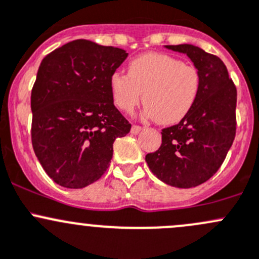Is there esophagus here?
<instances>
[{
    "mask_svg": "<svg viewBox=\"0 0 259 259\" xmlns=\"http://www.w3.org/2000/svg\"><path fill=\"white\" fill-rule=\"evenodd\" d=\"M142 130H143V126H140V125H133L130 132H132V134H139Z\"/></svg>",
    "mask_w": 259,
    "mask_h": 259,
    "instance_id": "esophagus-1",
    "label": "esophagus"
}]
</instances>
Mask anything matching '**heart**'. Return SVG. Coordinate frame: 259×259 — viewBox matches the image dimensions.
Returning a JSON list of instances; mask_svg holds the SVG:
<instances>
[{
  "label": "heart",
  "mask_w": 259,
  "mask_h": 259,
  "mask_svg": "<svg viewBox=\"0 0 259 259\" xmlns=\"http://www.w3.org/2000/svg\"><path fill=\"white\" fill-rule=\"evenodd\" d=\"M200 75L192 65L165 54H145L129 62L127 74L114 72L110 90L115 105L130 113L143 93L145 114L160 125L176 124L185 116L199 93Z\"/></svg>",
  "instance_id": "heart-1"
}]
</instances>
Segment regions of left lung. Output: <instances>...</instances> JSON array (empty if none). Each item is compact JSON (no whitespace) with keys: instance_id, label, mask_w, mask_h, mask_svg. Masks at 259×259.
<instances>
[{"instance_id":"1","label":"left lung","mask_w":259,"mask_h":259,"mask_svg":"<svg viewBox=\"0 0 259 259\" xmlns=\"http://www.w3.org/2000/svg\"><path fill=\"white\" fill-rule=\"evenodd\" d=\"M183 52L200 75L194 105L179 124L161 130V145L145 160L151 173L165 184L193 188L217 173L236 138L237 89L226 65L198 46L168 45Z\"/></svg>"}]
</instances>
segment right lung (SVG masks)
I'll use <instances>...</instances> for the list:
<instances>
[{
    "mask_svg": "<svg viewBox=\"0 0 259 259\" xmlns=\"http://www.w3.org/2000/svg\"><path fill=\"white\" fill-rule=\"evenodd\" d=\"M127 52L75 40L44 57L31 91V140L48 176L79 189L104 176L132 124L115 108L110 77Z\"/></svg>",
    "mask_w": 259,
    "mask_h": 259,
    "instance_id": "right-lung-1",
    "label": "right lung"
}]
</instances>
